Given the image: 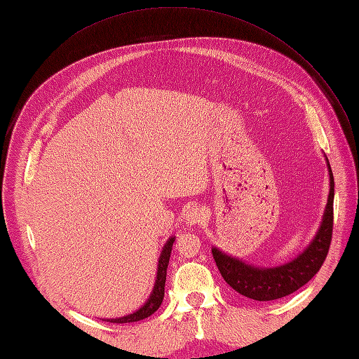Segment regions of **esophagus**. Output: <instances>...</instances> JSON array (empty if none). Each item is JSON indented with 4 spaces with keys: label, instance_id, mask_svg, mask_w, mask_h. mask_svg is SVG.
<instances>
[{
    "label": "esophagus",
    "instance_id": "1",
    "mask_svg": "<svg viewBox=\"0 0 359 359\" xmlns=\"http://www.w3.org/2000/svg\"><path fill=\"white\" fill-rule=\"evenodd\" d=\"M205 212L202 208H199V206H192V208L187 210L186 212V222L191 224V225H195V224H199L205 219Z\"/></svg>",
    "mask_w": 359,
    "mask_h": 359
}]
</instances>
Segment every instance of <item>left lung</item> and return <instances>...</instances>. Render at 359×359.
<instances>
[{
    "instance_id": "1",
    "label": "left lung",
    "mask_w": 359,
    "mask_h": 359,
    "mask_svg": "<svg viewBox=\"0 0 359 359\" xmlns=\"http://www.w3.org/2000/svg\"><path fill=\"white\" fill-rule=\"evenodd\" d=\"M327 165L330 175V192L323 221L310 246L298 257L282 266L259 269L246 265L236 257L227 256L215 248L212 249V256L221 276L234 291L256 301L278 299L306 285L322 268L329 253L333 233L334 180L329 161Z\"/></svg>"
}]
</instances>
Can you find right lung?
I'll return each mask as SVG.
<instances>
[{
    "label": "right lung",
    "instance_id": "1",
    "mask_svg": "<svg viewBox=\"0 0 359 359\" xmlns=\"http://www.w3.org/2000/svg\"><path fill=\"white\" fill-rule=\"evenodd\" d=\"M175 238H170L165 246L161 252V256L158 259V271H157V279H156V285L153 292H151L149 298L147 303L135 313L128 314L125 317H119V318H107V322L110 323H134V322H140V320H144L147 317H149L151 314H154L164 298V287H165V275H167V266H168V260H170V255H172V248H173ZM106 322V320H104Z\"/></svg>",
    "mask_w": 359,
    "mask_h": 359
}]
</instances>
